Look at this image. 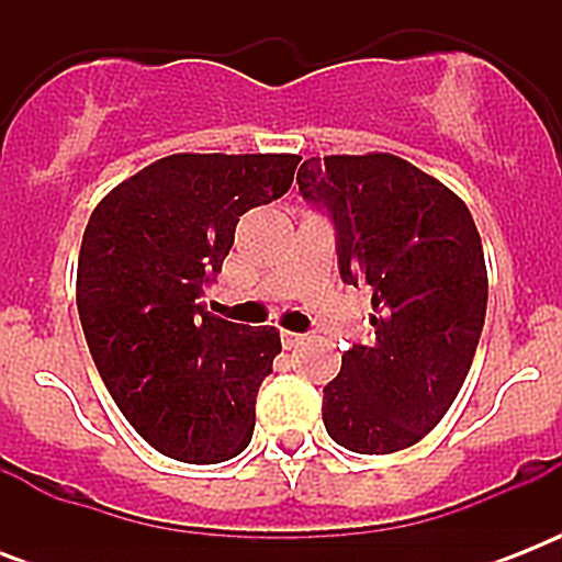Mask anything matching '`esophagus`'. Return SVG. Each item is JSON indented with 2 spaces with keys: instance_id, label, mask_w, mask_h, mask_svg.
<instances>
[{
  "instance_id": "obj_1",
  "label": "esophagus",
  "mask_w": 562,
  "mask_h": 562,
  "mask_svg": "<svg viewBox=\"0 0 562 562\" xmlns=\"http://www.w3.org/2000/svg\"><path fill=\"white\" fill-rule=\"evenodd\" d=\"M280 338H282V347H285V350H291V347H297V344L303 341V338H306V335L291 333V329H282Z\"/></svg>"
}]
</instances>
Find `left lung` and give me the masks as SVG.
Listing matches in <instances>:
<instances>
[{"instance_id":"8db88e82","label":"left lung","mask_w":562,"mask_h":562,"mask_svg":"<svg viewBox=\"0 0 562 562\" xmlns=\"http://www.w3.org/2000/svg\"><path fill=\"white\" fill-rule=\"evenodd\" d=\"M303 201L335 227L338 271L373 294V338L324 387V426L359 454L408 449L443 419L487 315V268L467 203L393 154L312 157Z\"/></svg>"}]
</instances>
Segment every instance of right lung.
<instances>
[{"label": "right lung", "mask_w": 562, "mask_h": 562, "mask_svg": "<svg viewBox=\"0 0 562 562\" xmlns=\"http://www.w3.org/2000/svg\"><path fill=\"white\" fill-rule=\"evenodd\" d=\"M294 154H171L119 183L90 215L78 315L127 423L183 463L245 452L256 393L282 350L273 326L203 306L247 210L291 189Z\"/></svg>", "instance_id": "right-lung-1"}]
</instances>
